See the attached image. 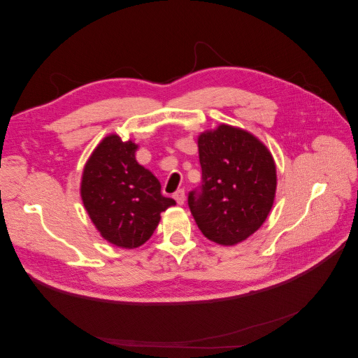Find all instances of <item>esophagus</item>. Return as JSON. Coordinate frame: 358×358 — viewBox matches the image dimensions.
<instances>
[{
  "label": "esophagus",
  "mask_w": 358,
  "mask_h": 358,
  "mask_svg": "<svg viewBox=\"0 0 358 358\" xmlns=\"http://www.w3.org/2000/svg\"><path fill=\"white\" fill-rule=\"evenodd\" d=\"M173 197H175V200H176V203L178 204H183V203H185V191H183V189H179V191H176L175 192V196H173Z\"/></svg>",
  "instance_id": "34e87169"
}]
</instances>
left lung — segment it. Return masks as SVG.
<instances>
[{
	"mask_svg": "<svg viewBox=\"0 0 358 358\" xmlns=\"http://www.w3.org/2000/svg\"><path fill=\"white\" fill-rule=\"evenodd\" d=\"M201 185L188 194L201 233L220 245L245 241L266 221L276 191L272 154L252 134L220 125L199 137Z\"/></svg>",
	"mask_w": 358,
	"mask_h": 358,
	"instance_id": "left-lung-1",
	"label": "left lung"
}]
</instances>
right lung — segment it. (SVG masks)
I'll list each match as a JSON object with an SVG mask.
<instances>
[{"label": "right lung", "mask_w": 358, "mask_h": 358, "mask_svg": "<svg viewBox=\"0 0 358 358\" xmlns=\"http://www.w3.org/2000/svg\"><path fill=\"white\" fill-rule=\"evenodd\" d=\"M137 146L109 136L83 170L80 194L96 230L110 243L133 249L154 234L161 212L176 204L161 194L158 179L136 161Z\"/></svg>", "instance_id": "1"}]
</instances>
